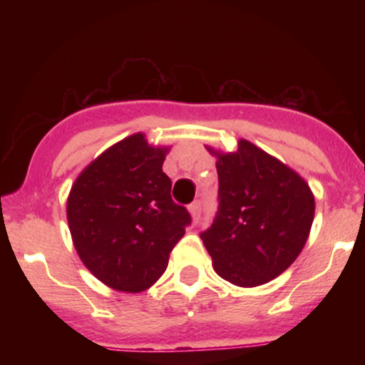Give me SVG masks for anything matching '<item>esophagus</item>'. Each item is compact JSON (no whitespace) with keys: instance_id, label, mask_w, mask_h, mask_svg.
I'll return each mask as SVG.
<instances>
[{"instance_id":"esophagus-1","label":"esophagus","mask_w":365,"mask_h":365,"mask_svg":"<svg viewBox=\"0 0 365 365\" xmlns=\"http://www.w3.org/2000/svg\"><path fill=\"white\" fill-rule=\"evenodd\" d=\"M188 211H190L192 221H194V223H197V221H199V217H200V212H202V204H200L199 200H195L194 204H190Z\"/></svg>"}]
</instances>
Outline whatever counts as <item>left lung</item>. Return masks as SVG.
I'll return each instance as SVG.
<instances>
[{
  "label": "left lung",
  "mask_w": 365,
  "mask_h": 365,
  "mask_svg": "<svg viewBox=\"0 0 365 365\" xmlns=\"http://www.w3.org/2000/svg\"><path fill=\"white\" fill-rule=\"evenodd\" d=\"M206 149L216 158L220 178V211L200 235L212 267L242 288L271 282L292 266L307 242L316 211L311 187L245 139L232 153Z\"/></svg>",
  "instance_id": "8db88e82"
}]
</instances>
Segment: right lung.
<instances>
[{"label":"right lung","instance_id":"add662e5","mask_svg":"<svg viewBox=\"0 0 365 365\" xmlns=\"http://www.w3.org/2000/svg\"><path fill=\"white\" fill-rule=\"evenodd\" d=\"M168 153L170 145L149 144L137 132L91 161L70 188L66 220L75 250L116 292L153 287L190 223L170 195L171 180L163 171Z\"/></svg>","mask_w":365,"mask_h":365}]
</instances>
